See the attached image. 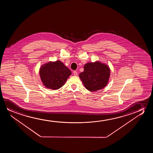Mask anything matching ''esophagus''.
I'll return each instance as SVG.
<instances>
[{"instance_id":"34e87169","label":"esophagus","mask_w":153,"mask_h":153,"mask_svg":"<svg viewBox=\"0 0 153 153\" xmlns=\"http://www.w3.org/2000/svg\"><path fill=\"white\" fill-rule=\"evenodd\" d=\"M73 74L74 75L77 76V72L76 71H74Z\"/></svg>"}]
</instances>
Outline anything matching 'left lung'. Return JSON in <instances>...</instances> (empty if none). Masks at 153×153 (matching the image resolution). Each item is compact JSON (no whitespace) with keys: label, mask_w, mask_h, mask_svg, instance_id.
Here are the masks:
<instances>
[{"label":"left lung","mask_w":153,"mask_h":153,"mask_svg":"<svg viewBox=\"0 0 153 153\" xmlns=\"http://www.w3.org/2000/svg\"><path fill=\"white\" fill-rule=\"evenodd\" d=\"M84 68L79 77L87 90L94 92L107 86L110 76V69L108 65L96 61L87 63Z\"/></svg>","instance_id":"obj_1"}]
</instances>
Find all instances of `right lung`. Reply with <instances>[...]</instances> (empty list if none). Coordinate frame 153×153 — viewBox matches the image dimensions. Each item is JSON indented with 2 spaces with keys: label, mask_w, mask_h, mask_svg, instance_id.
I'll return each instance as SVG.
<instances>
[{
  "label": "right lung",
  "mask_w": 153,
  "mask_h": 153,
  "mask_svg": "<svg viewBox=\"0 0 153 153\" xmlns=\"http://www.w3.org/2000/svg\"><path fill=\"white\" fill-rule=\"evenodd\" d=\"M40 78L46 88L57 90L65 84L71 71L61 61L49 62L40 67Z\"/></svg>",
  "instance_id": "obj_1"
}]
</instances>
